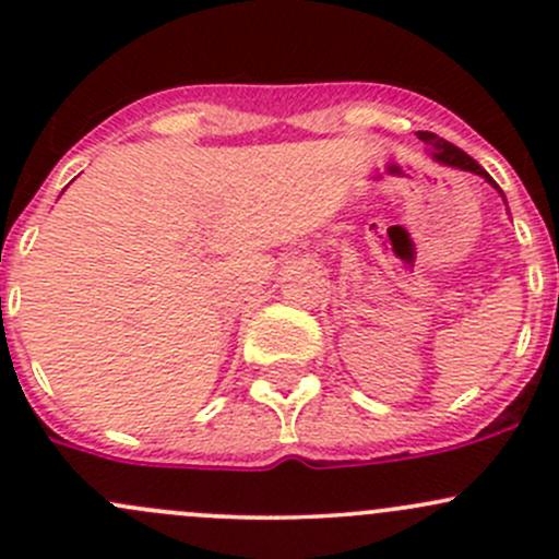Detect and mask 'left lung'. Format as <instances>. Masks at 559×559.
Wrapping results in <instances>:
<instances>
[{"instance_id": "left-lung-1", "label": "left lung", "mask_w": 559, "mask_h": 559, "mask_svg": "<svg viewBox=\"0 0 559 559\" xmlns=\"http://www.w3.org/2000/svg\"><path fill=\"white\" fill-rule=\"evenodd\" d=\"M416 138H419L421 143L430 145V148H432V159H436V162H441V165H447V167H456V170H467V173L481 175V178L487 180V183H492L495 189L500 191V186L495 183L492 178H489L487 170H484V167L478 165L476 159H471V156H467L465 151L456 148V145L449 143V140L438 138V134H432V132H416ZM500 194H503V191H500Z\"/></svg>"}]
</instances>
